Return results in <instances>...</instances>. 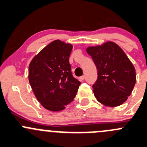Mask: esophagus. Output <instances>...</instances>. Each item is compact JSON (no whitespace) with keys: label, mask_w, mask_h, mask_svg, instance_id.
<instances>
[{"label":"esophagus","mask_w":147,"mask_h":147,"mask_svg":"<svg viewBox=\"0 0 147 147\" xmlns=\"http://www.w3.org/2000/svg\"><path fill=\"white\" fill-rule=\"evenodd\" d=\"M84 79H85V76H81L80 77V80H81V81H84Z\"/></svg>","instance_id":"obj_1"}]
</instances>
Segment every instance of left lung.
<instances>
[{
  "label": "left lung",
  "instance_id": "obj_1",
  "mask_svg": "<svg viewBox=\"0 0 147 147\" xmlns=\"http://www.w3.org/2000/svg\"><path fill=\"white\" fill-rule=\"evenodd\" d=\"M86 51L97 69L98 78L93 85L97 101L107 107L122 104L136 84V71L129 58L114 42L88 47Z\"/></svg>",
  "mask_w": 147,
  "mask_h": 147
}]
</instances>
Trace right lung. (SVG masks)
Instances as JSON below:
<instances>
[{"label":"right lung","instance_id":"right-lung-1","mask_svg":"<svg viewBox=\"0 0 147 147\" xmlns=\"http://www.w3.org/2000/svg\"><path fill=\"white\" fill-rule=\"evenodd\" d=\"M70 43L53 40L29 65L28 80L38 101L46 109L59 111L73 101L81 82L73 76Z\"/></svg>","mask_w":147,"mask_h":147}]
</instances>
